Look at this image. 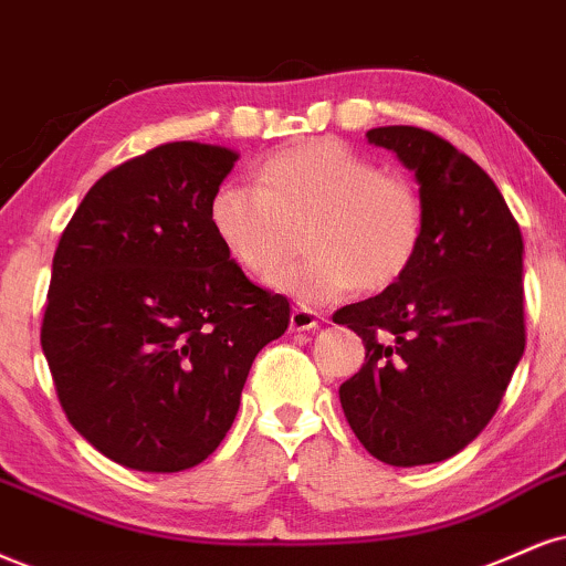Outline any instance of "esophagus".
Listing matches in <instances>:
<instances>
[{
    "label": "esophagus",
    "instance_id": "obj_1",
    "mask_svg": "<svg viewBox=\"0 0 566 566\" xmlns=\"http://www.w3.org/2000/svg\"><path fill=\"white\" fill-rule=\"evenodd\" d=\"M318 313L305 308V305H297V308H292L290 313V329L292 332H305V329H316L318 326Z\"/></svg>",
    "mask_w": 566,
    "mask_h": 566
}]
</instances>
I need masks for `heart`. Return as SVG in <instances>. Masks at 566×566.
I'll use <instances>...</instances> for the list:
<instances>
[{"label": "heart", "mask_w": 566, "mask_h": 566, "mask_svg": "<svg viewBox=\"0 0 566 566\" xmlns=\"http://www.w3.org/2000/svg\"><path fill=\"white\" fill-rule=\"evenodd\" d=\"M216 240L248 276L263 279L306 227L308 256L271 273L269 284L303 305L335 303L364 287H392L417 261L424 206L411 181L332 139L282 149L261 184L223 181L210 197Z\"/></svg>", "instance_id": "heart-1"}]
</instances>
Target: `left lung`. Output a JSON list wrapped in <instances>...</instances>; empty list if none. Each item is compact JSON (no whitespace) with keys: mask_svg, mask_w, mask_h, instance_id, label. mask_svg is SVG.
Listing matches in <instances>:
<instances>
[{"mask_svg":"<svg viewBox=\"0 0 566 566\" xmlns=\"http://www.w3.org/2000/svg\"><path fill=\"white\" fill-rule=\"evenodd\" d=\"M419 181L424 240L403 279L339 308L366 364L339 385L350 430L374 459H451L493 419L524 353L522 231L493 179L442 136L379 126Z\"/></svg>","mask_w":566,"mask_h":566,"instance_id":"obj_1","label":"left lung"}]
</instances>
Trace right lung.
Listing matches in <instances>:
<instances>
[{
	"instance_id": "obj_1",
	"label": "right lung",
	"mask_w": 566,
	"mask_h": 566,
	"mask_svg": "<svg viewBox=\"0 0 566 566\" xmlns=\"http://www.w3.org/2000/svg\"><path fill=\"white\" fill-rule=\"evenodd\" d=\"M240 155L168 142L88 189L52 261L42 350L76 432L139 472L197 467L227 438L250 366L290 324L208 221Z\"/></svg>"
}]
</instances>
